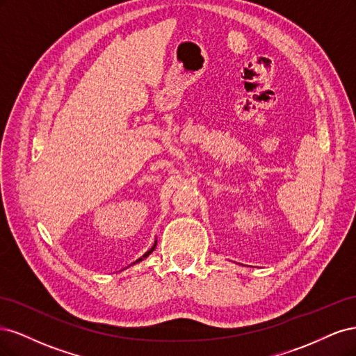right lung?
Instances as JSON below:
<instances>
[{
  "label": "right lung",
  "mask_w": 356,
  "mask_h": 356,
  "mask_svg": "<svg viewBox=\"0 0 356 356\" xmlns=\"http://www.w3.org/2000/svg\"><path fill=\"white\" fill-rule=\"evenodd\" d=\"M156 245H157V241L154 242V245H153L152 248H149V250H148V251H147V252H145V254H144V255H143L141 258H138V260H136L135 263H132V264H136V263H139V261H143V260H144V258H147V257H148L149 254H152V252H153V251L156 250ZM132 264H131V266H132Z\"/></svg>",
  "instance_id": "right-lung-1"
}]
</instances>
